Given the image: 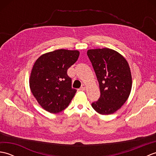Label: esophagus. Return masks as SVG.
I'll use <instances>...</instances> for the list:
<instances>
[{"label":"esophagus","mask_w":156,"mask_h":156,"mask_svg":"<svg viewBox=\"0 0 156 156\" xmlns=\"http://www.w3.org/2000/svg\"><path fill=\"white\" fill-rule=\"evenodd\" d=\"M80 90H86V85L82 84L81 88H80Z\"/></svg>","instance_id":"34e87169"}]
</instances>
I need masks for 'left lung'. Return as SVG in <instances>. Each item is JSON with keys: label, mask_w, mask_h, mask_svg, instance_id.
Instances as JSON below:
<instances>
[{"label": "left lung", "mask_w": 156, "mask_h": 156, "mask_svg": "<svg viewBox=\"0 0 156 156\" xmlns=\"http://www.w3.org/2000/svg\"><path fill=\"white\" fill-rule=\"evenodd\" d=\"M87 55L101 90L100 98L92 107L101 115L114 113L131 93L132 77L128 62L119 52L107 48L88 49Z\"/></svg>", "instance_id": "1"}]
</instances>
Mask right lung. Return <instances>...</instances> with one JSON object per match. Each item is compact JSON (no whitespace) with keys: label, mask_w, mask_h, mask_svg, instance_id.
<instances>
[{"label":"right lung","mask_w":156,"mask_h":156,"mask_svg":"<svg viewBox=\"0 0 156 156\" xmlns=\"http://www.w3.org/2000/svg\"><path fill=\"white\" fill-rule=\"evenodd\" d=\"M78 50L60 49L45 53L34 63L29 87L39 105L51 113H58L69 105L76 92L72 88L68 69L77 61Z\"/></svg>","instance_id":"1"}]
</instances>
